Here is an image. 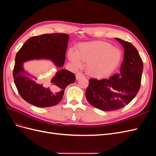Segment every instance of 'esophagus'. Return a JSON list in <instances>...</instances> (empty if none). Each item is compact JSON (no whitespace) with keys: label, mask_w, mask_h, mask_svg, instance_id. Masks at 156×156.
I'll return each instance as SVG.
<instances>
[{"label":"esophagus","mask_w":156,"mask_h":156,"mask_svg":"<svg viewBox=\"0 0 156 156\" xmlns=\"http://www.w3.org/2000/svg\"><path fill=\"white\" fill-rule=\"evenodd\" d=\"M75 76H76V79L78 80L80 78L84 77V74L82 72H78V73H76V75H75Z\"/></svg>","instance_id":"esophagus-1"}]
</instances>
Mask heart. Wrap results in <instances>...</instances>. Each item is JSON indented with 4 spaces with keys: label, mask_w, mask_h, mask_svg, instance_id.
I'll return each instance as SVG.
<instances>
[{
    "label": "heart",
    "mask_w": 156,
    "mask_h": 156,
    "mask_svg": "<svg viewBox=\"0 0 156 156\" xmlns=\"http://www.w3.org/2000/svg\"><path fill=\"white\" fill-rule=\"evenodd\" d=\"M68 57L77 67L82 66L81 59L87 63L86 69L89 75L101 78L110 75L119 66L122 52L108 42L96 41L79 44L76 53L69 49Z\"/></svg>",
    "instance_id": "heart-1"
}]
</instances>
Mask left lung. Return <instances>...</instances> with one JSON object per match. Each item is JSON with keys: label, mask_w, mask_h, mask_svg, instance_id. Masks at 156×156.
Wrapping results in <instances>:
<instances>
[{"label": "left lung", "mask_w": 156, "mask_h": 156, "mask_svg": "<svg viewBox=\"0 0 156 156\" xmlns=\"http://www.w3.org/2000/svg\"><path fill=\"white\" fill-rule=\"evenodd\" d=\"M124 48L120 74L109 79H90L86 90L90 104L103 111L119 110L132 101L141 83L143 63L138 51L130 42L116 38Z\"/></svg>", "instance_id": "1"}]
</instances>
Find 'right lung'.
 I'll return each instance as SVG.
<instances>
[{"mask_svg": "<svg viewBox=\"0 0 156 156\" xmlns=\"http://www.w3.org/2000/svg\"><path fill=\"white\" fill-rule=\"evenodd\" d=\"M68 39L69 35L64 33L32 36L17 53L13 77L19 94L27 102L38 107L54 106L62 100L66 87L75 82L73 73L60 69L43 87L31 79L23 68L25 61L39 58H49L57 66H63Z\"/></svg>", "mask_w": 156, "mask_h": 156, "instance_id": "obj_1", "label": "right lung"}]
</instances>
